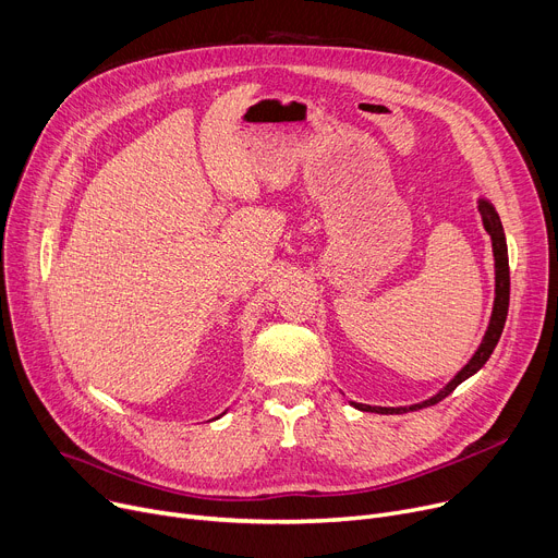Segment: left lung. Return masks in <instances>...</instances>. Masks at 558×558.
Listing matches in <instances>:
<instances>
[{
  "mask_svg": "<svg viewBox=\"0 0 558 558\" xmlns=\"http://www.w3.org/2000/svg\"><path fill=\"white\" fill-rule=\"evenodd\" d=\"M477 210L482 215V223L486 228V232L490 234V246H493V259H495V299H493V312H490V320L488 328L484 332V339L480 343V348L473 353V357L468 360V364L450 379V383L434 393L432 398L409 404V407H373V404H362L350 400L355 409L360 412H375V414H407V412H418L423 407H432L436 402H441L444 398H448L461 383H465L468 377H473L490 357V353L495 350L497 341H500V335L505 330V320H507V312H509V253H507V238H505V228L500 221V215L495 213L493 203L488 198H477Z\"/></svg>",
  "mask_w": 558,
  "mask_h": 558,
  "instance_id": "8db88e82",
  "label": "left lung"
}]
</instances>
